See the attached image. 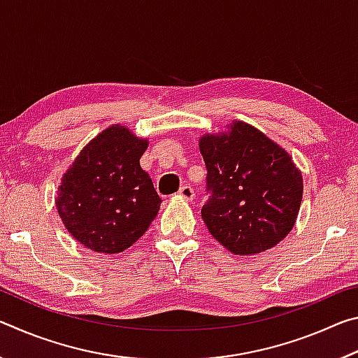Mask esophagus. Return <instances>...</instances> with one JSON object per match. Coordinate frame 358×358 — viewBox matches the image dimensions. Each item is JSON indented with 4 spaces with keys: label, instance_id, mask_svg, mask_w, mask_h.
Returning a JSON list of instances; mask_svg holds the SVG:
<instances>
[{
    "label": "esophagus",
    "instance_id": "obj_1",
    "mask_svg": "<svg viewBox=\"0 0 358 358\" xmlns=\"http://www.w3.org/2000/svg\"><path fill=\"white\" fill-rule=\"evenodd\" d=\"M178 197L185 199V201H192L194 199V189L191 186H181L180 191H178Z\"/></svg>",
    "mask_w": 358,
    "mask_h": 358
}]
</instances>
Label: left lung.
<instances>
[{
	"instance_id": "8db88e82",
	"label": "left lung",
	"mask_w": 358,
	"mask_h": 358,
	"mask_svg": "<svg viewBox=\"0 0 358 358\" xmlns=\"http://www.w3.org/2000/svg\"><path fill=\"white\" fill-rule=\"evenodd\" d=\"M199 150L211 196L202 220L216 241L254 256L287 237L299 216L303 177L286 150L245 121L203 134Z\"/></svg>"
}]
</instances>
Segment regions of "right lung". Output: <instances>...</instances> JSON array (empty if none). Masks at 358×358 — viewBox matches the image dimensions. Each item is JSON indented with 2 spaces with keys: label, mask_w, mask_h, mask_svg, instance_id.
I'll return each instance as SVG.
<instances>
[{
  "label": "right lung",
  "mask_w": 358,
  "mask_h": 358,
  "mask_svg": "<svg viewBox=\"0 0 358 358\" xmlns=\"http://www.w3.org/2000/svg\"><path fill=\"white\" fill-rule=\"evenodd\" d=\"M148 138L112 124L72 161L55 205L78 243L99 254L128 250L147 232L161 207L150 175L141 167Z\"/></svg>",
  "instance_id": "1"
}]
</instances>
